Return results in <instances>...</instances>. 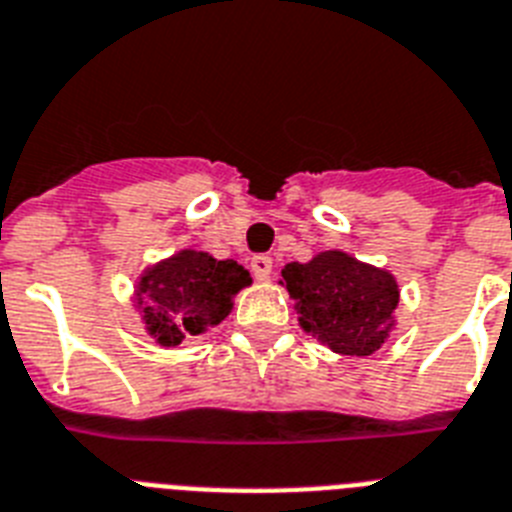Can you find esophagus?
Wrapping results in <instances>:
<instances>
[{"label":"esophagus","mask_w":512,"mask_h":512,"mask_svg":"<svg viewBox=\"0 0 512 512\" xmlns=\"http://www.w3.org/2000/svg\"><path fill=\"white\" fill-rule=\"evenodd\" d=\"M252 273H255L257 281H268L270 270H273V260L268 255H255L252 257V263H249Z\"/></svg>","instance_id":"obj_1"}]
</instances>
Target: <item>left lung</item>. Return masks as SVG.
I'll return each instance as SVG.
<instances>
[{
	"mask_svg": "<svg viewBox=\"0 0 512 512\" xmlns=\"http://www.w3.org/2000/svg\"><path fill=\"white\" fill-rule=\"evenodd\" d=\"M281 286L294 299L299 326L339 355L365 357L394 331L400 286L389 270L326 249L310 263H289Z\"/></svg>",
	"mask_w": 512,
	"mask_h": 512,
	"instance_id": "1",
	"label": "left lung"
}]
</instances>
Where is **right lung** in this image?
Returning <instances> with one entry per match:
<instances>
[{"mask_svg": "<svg viewBox=\"0 0 512 512\" xmlns=\"http://www.w3.org/2000/svg\"><path fill=\"white\" fill-rule=\"evenodd\" d=\"M249 284V270L236 260L181 249L141 273L134 297L147 334L160 347H178L189 336L218 326Z\"/></svg>", "mask_w": 512, "mask_h": 512, "instance_id": "obj_1", "label": "right lung"}]
</instances>
